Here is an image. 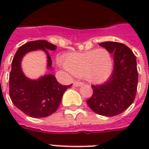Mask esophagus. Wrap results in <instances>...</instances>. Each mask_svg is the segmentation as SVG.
Masks as SVG:
<instances>
[{"label": "esophagus", "instance_id": "1", "mask_svg": "<svg viewBox=\"0 0 149 149\" xmlns=\"http://www.w3.org/2000/svg\"><path fill=\"white\" fill-rule=\"evenodd\" d=\"M73 85H74L75 86H81L84 85V84L83 83H81V82H77V81H75L74 83H73Z\"/></svg>", "mask_w": 149, "mask_h": 149}]
</instances>
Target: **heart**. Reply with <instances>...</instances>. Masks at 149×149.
I'll return each mask as SVG.
<instances>
[{"label":"heart","mask_w":149,"mask_h":149,"mask_svg":"<svg viewBox=\"0 0 149 149\" xmlns=\"http://www.w3.org/2000/svg\"><path fill=\"white\" fill-rule=\"evenodd\" d=\"M66 70L77 77H81L91 84H102L111 77L113 58L106 49H93L81 53H72L64 60Z\"/></svg>","instance_id":"1"}]
</instances>
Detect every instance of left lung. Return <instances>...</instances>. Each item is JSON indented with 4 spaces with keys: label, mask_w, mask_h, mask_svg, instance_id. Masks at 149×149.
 I'll return each mask as SVG.
<instances>
[{
    "label": "left lung",
    "mask_w": 149,
    "mask_h": 149,
    "mask_svg": "<svg viewBox=\"0 0 149 149\" xmlns=\"http://www.w3.org/2000/svg\"><path fill=\"white\" fill-rule=\"evenodd\" d=\"M99 45L113 56V70L106 83L92 86L93 96L86 103L96 113L113 117L124 112L134 101L139 79L136 57L122 43L104 42Z\"/></svg>",
    "instance_id": "8db88e82"
}]
</instances>
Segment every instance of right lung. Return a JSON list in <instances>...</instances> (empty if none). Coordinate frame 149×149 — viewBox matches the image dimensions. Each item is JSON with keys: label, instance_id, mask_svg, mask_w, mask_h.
<instances>
[{"label": "right lung", "instance_id": "right-lung-1", "mask_svg": "<svg viewBox=\"0 0 149 149\" xmlns=\"http://www.w3.org/2000/svg\"><path fill=\"white\" fill-rule=\"evenodd\" d=\"M56 48L45 40L32 41L18 48L13 58L9 76L10 97L17 108L32 118H45L55 113L63 93L72 84L61 85L52 74H45L36 79H30L22 70V58L28 52L41 50L46 55L47 70H52L49 51H55Z\"/></svg>", "mask_w": 149, "mask_h": 149}]
</instances>
